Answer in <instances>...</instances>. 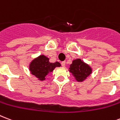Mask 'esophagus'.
<instances>
[{
	"mask_svg": "<svg viewBox=\"0 0 120 120\" xmlns=\"http://www.w3.org/2000/svg\"><path fill=\"white\" fill-rule=\"evenodd\" d=\"M61 65H62V67H65V61H64V62H62V63H61Z\"/></svg>",
	"mask_w": 120,
	"mask_h": 120,
	"instance_id": "esophagus-1",
	"label": "esophagus"
}]
</instances>
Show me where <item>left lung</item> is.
Returning a JSON list of instances; mask_svg holds the SVG:
<instances>
[{
    "instance_id": "1",
    "label": "left lung",
    "mask_w": 120,
    "mask_h": 120,
    "mask_svg": "<svg viewBox=\"0 0 120 120\" xmlns=\"http://www.w3.org/2000/svg\"><path fill=\"white\" fill-rule=\"evenodd\" d=\"M69 72L75 77L77 81L82 82L92 73L90 66L79 58L72 61L70 65Z\"/></svg>"
}]
</instances>
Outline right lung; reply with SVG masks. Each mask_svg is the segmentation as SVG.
<instances>
[{
  "mask_svg": "<svg viewBox=\"0 0 120 120\" xmlns=\"http://www.w3.org/2000/svg\"><path fill=\"white\" fill-rule=\"evenodd\" d=\"M59 62L50 63L49 58L42 55L34 58L30 65V70L31 74L36 77L40 80H45V77L52 72L56 67H60Z\"/></svg>",
  "mask_w": 120,
  "mask_h": 120,
  "instance_id": "right-lung-1",
  "label": "right lung"
}]
</instances>
